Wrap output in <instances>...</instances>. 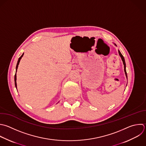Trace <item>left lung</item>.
Masks as SVG:
<instances>
[{
  "mask_svg": "<svg viewBox=\"0 0 146 146\" xmlns=\"http://www.w3.org/2000/svg\"><path fill=\"white\" fill-rule=\"evenodd\" d=\"M115 46H116V45L115 44ZM118 52H119V54L120 56L121 57V60H122V61H123V64H124V72H125V76H126V77H127V74L126 70H125V60H124V58L123 56L122 55V54L120 53V51H119V50H118Z\"/></svg>",
  "mask_w": 146,
  "mask_h": 146,
  "instance_id": "8db88e82",
  "label": "left lung"
}]
</instances>
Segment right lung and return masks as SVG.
Returning <instances> with one entry per match:
<instances>
[{
  "label": "right lung",
  "mask_w": 146,
  "mask_h": 146,
  "mask_svg": "<svg viewBox=\"0 0 146 146\" xmlns=\"http://www.w3.org/2000/svg\"><path fill=\"white\" fill-rule=\"evenodd\" d=\"M23 54H24V53L22 55V56L19 58V59H18V63H17V66H16V72H17V69H18V65H19V62H20V60H21V59H22V57L23 56ZM14 80H15V87H16V88L17 87V74H15V78H14Z\"/></svg>",
  "instance_id": "obj_1"
}]
</instances>
